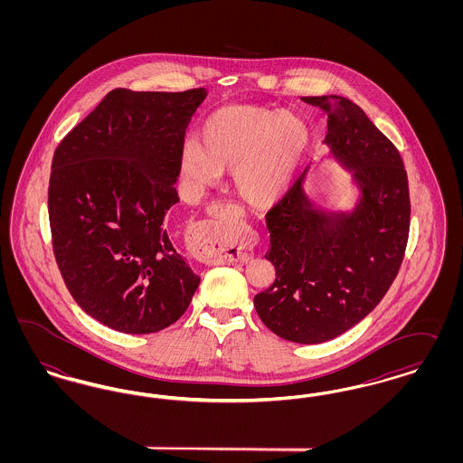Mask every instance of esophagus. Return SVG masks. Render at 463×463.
<instances>
[{"label": "esophagus", "instance_id": "1", "mask_svg": "<svg viewBox=\"0 0 463 463\" xmlns=\"http://www.w3.org/2000/svg\"><path fill=\"white\" fill-rule=\"evenodd\" d=\"M191 241L198 251L199 259L204 262L246 264L251 259V250L244 242L225 241L215 222H199L191 234Z\"/></svg>", "mask_w": 463, "mask_h": 463}]
</instances>
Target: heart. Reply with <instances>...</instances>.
<instances>
[{
    "mask_svg": "<svg viewBox=\"0 0 463 463\" xmlns=\"http://www.w3.org/2000/svg\"><path fill=\"white\" fill-rule=\"evenodd\" d=\"M199 144L187 138L180 149V174L193 194H203L231 170L238 196L267 206L287 193L307 153V125L293 114L234 106L212 114Z\"/></svg>",
    "mask_w": 463,
    "mask_h": 463,
    "instance_id": "obj_1",
    "label": "heart"
}]
</instances>
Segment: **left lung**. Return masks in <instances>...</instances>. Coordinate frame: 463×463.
Returning <instances> with one entry per match:
<instances>
[{"label": "left lung", "instance_id": "left-lung-1", "mask_svg": "<svg viewBox=\"0 0 463 463\" xmlns=\"http://www.w3.org/2000/svg\"><path fill=\"white\" fill-rule=\"evenodd\" d=\"M328 112V159L351 174L355 203L330 210L312 203L306 175L265 217V255L276 279L255 295L265 326L297 344H321L351 330L396 279L410 232V191L402 159L353 100L302 99Z\"/></svg>", "mask_w": 463, "mask_h": 463}]
</instances>
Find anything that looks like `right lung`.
<instances>
[{
  "instance_id": "add662e5",
  "label": "right lung",
  "mask_w": 463,
  "mask_h": 463,
  "mask_svg": "<svg viewBox=\"0 0 463 463\" xmlns=\"http://www.w3.org/2000/svg\"><path fill=\"white\" fill-rule=\"evenodd\" d=\"M206 95L112 90L55 149L48 215L57 265L78 306L112 330H163L198 289L163 222L180 201V149Z\"/></svg>"
}]
</instances>
